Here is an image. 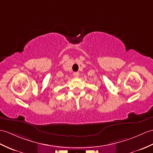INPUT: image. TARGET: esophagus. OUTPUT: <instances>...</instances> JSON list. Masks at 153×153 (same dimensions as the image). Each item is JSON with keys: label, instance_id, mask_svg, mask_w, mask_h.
<instances>
[{"label": "esophagus", "instance_id": "34e87169", "mask_svg": "<svg viewBox=\"0 0 153 153\" xmlns=\"http://www.w3.org/2000/svg\"><path fill=\"white\" fill-rule=\"evenodd\" d=\"M73 75H74V76L75 77H79V72H74Z\"/></svg>", "mask_w": 153, "mask_h": 153}]
</instances>
